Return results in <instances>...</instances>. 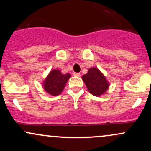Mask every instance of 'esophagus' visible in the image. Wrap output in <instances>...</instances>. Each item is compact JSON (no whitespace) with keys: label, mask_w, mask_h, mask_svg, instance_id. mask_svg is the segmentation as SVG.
I'll return each mask as SVG.
<instances>
[{"label":"esophagus","mask_w":151,"mask_h":151,"mask_svg":"<svg viewBox=\"0 0 151 151\" xmlns=\"http://www.w3.org/2000/svg\"><path fill=\"white\" fill-rule=\"evenodd\" d=\"M74 77H80V76H81V74H79V73H76V72H75V73H74Z\"/></svg>","instance_id":"1"}]
</instances>
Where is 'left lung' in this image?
Instances as JSON below:
<instances>
[{
  "label": "left lung",
  "mask_w": 151,
  "mask_h": 151,
  "mask_svg": "<svg viewBox=\"0 0 151 151\" xmlns=\"http://www.w3.org/2000/svg\"><path fill=\"white\" fill-rule=\"evenodd\" d=\"M82 79L89 92L95 96H101L109 87L104 75L96 67L90 68L87 74L82 76Z\"/></svg>",
  "instance_id": "8db88e82"
}]
</instances>
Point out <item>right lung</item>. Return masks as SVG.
I'll return each mask as SVG.
<instances>
[{
    "label": "right lung",
    "instance_id": "add662e5",
    "mask_svg": "<svg viewBox=\"0 0 151 151\" xmlns=\"http://www.w3.org/2000/svg\"><path fill=\"white\" fill-rule=\"evenodd\" d=\"M71 77L70 74H62L58 70H52L43 82V88L46 92L55 96L60 94L67 81Z\"/></svg>",
    "mask_w": 151,
    "mask_h": 151
}]
</instances>
